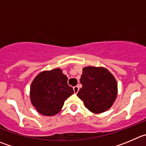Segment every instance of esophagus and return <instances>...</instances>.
I'll return each instance as SVG.
<instances>
[{"label": "esophagus", "mask_w": 146, "mask_h": 146, "mask_svg": "<svg viewBox=\"0 0 146 146\" xmlns=\"http://www.w3.org/2000/svg\"><path fill=\"white\" fill-rule=\"evenodd\" d=\"M73 91H74V93L75 94H77L78 92V91H79V88H78V86H74L73 87Z\"/></svg>", "instance_id": "34e87169"}]
</instances>
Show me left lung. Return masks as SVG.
I'll return each instance as SVG.
<instances>
[{
  "mask_svg": "<svg viewBox=\"0 0 146 146\" xmlns=\"http://www.w3.org/2000/svg\"><path fill=\"white\" fill-rule=\"evenodd\" d=\"M82 88L77 96L92 112L99 114L108 110L117 95V83L113 75L103 67L83 68L80 79Z\"/></svg>",
  "mask_w": 146,
  "mask_h": 146,
  "instance_id": "obj_1",
  "label": "left lung"
}]
</instances>
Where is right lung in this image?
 <instances>
[{"mask_svg":"<svg viewBox=\"0 0 146 146\" xmlns=\"http://www.w3.org/2000/svg\"><path fill=\"white\" fill-rule=\"evenodd\" d=\"M74 93L60 68L42 71L30 86V99L39 114L53 116L60 112L64 102Z\"/></svg>","mask_w":146,"mask_h":146,"instance_id":"obj_1","label":"right lung"}]
</instances>
